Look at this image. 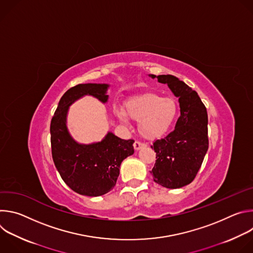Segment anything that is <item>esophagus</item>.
I'll return each instance as SVG.
<instances>
[{
  "label": "esophagus",
  "instance_id": "1",
  "mask_svg": "<svg viewBox=\"0 0 253 253\" xmlns=\"http://www.w3.org/2000/svg\"><path fill=\"white\" fill-rule=\"evenodd\" d=\"M144 147H146V144H144V143H142L140 141H135L134 142V149L135 150H139V149L144 148Z\"/></svg>",
  "mask_w": 253,
  "mask_h": 253
}]
</instances>
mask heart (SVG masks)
Instances as JSON below:
<instances>
[{
    "label": "heart",
    "mask_w": 253,
    "mask_h": 253,
    "mask_svg": "<svg viewBox=\"0 0 253 253\" xmlns=\"http://www.w3.org/2000/svg\"><path fill=\"white\" fill-rule=\"evenodd\" d=\"M177 112L178 104L174 98L148 92L131 97L126 101L123 111H116V115L121 122L127 118L137 121L143 137L155 139L169 130Z\"/></svg>",
    "instance_id": "heart-1"
}]
</instances>
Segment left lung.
I'll return each instance as SVG.
<instances>
[{
	"instance_id": "1",
	"label": "left lung",
	"mask_w": 253,
	"mask_h": 253,
	"mask_svg": "<svg viewBox=\"0 0 253 253\" xmlns=\"http://www.w3.org/2000/svg\"><path fill=\"white\" fill-rule=\"evenodd\" d=\"M157 79L179 98L180 116L175 129L151 146L156 152L151 174L156 183L175 189L190 184L201 167L209 145L208 116L197 92L183 81L172 75H159Z\"/></svg>"
}]
</instances>
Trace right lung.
<instances>
[{
	"label": "right lung",
	"mask_w": 253,
	"mask_h": 253,
	"mask_svg": "<svg viewBox=\"0 0 253 253\" xmlns=\"http://www.w3.org/2000/svg\"><path fill=\"white\" fill-rule=\"evenodd\" d=\"M107 84H79L70 88L59 101L51 120V148L55 166L64 182L86 196H100L115 186L121 162L134 153V140H124L109 132L98 143L78 144L70 136L66 117L69 106L84 95L105 103Z\"/></svg>",
	"instance_id": "obj_1"
}]
</instances>
